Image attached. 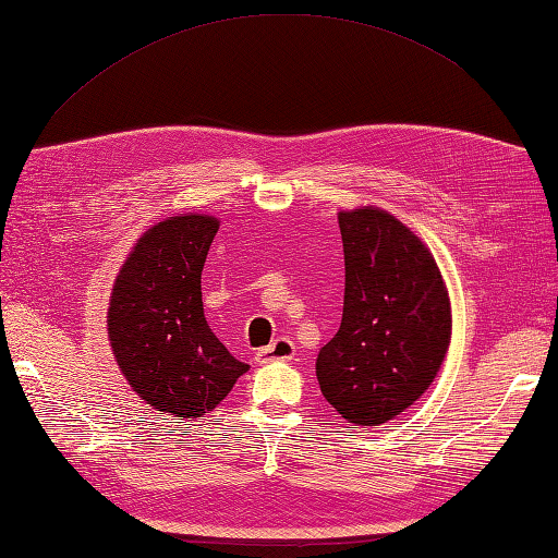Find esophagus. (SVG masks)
<instances>
[{"instance_id":"34e87169","label":"esophagus","mask_w":558,"mask_h":558,"mask_svg":"<svg viewBox=\"0 0 558 558\" xmlns=\"http://www.w3.org/2000/svg\"><path fill=\"white\" fill-rule=\"evenodd\" d=\"M294 352H298V348H294V342L290 338H286V336H280V338L272 340L268 348H260L256 352V362H260V364L278 362V360L280 362H288V360L294 357Z\"/></svg>"}]
</instances>
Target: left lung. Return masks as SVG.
Wrapping results in <instances>:
<instances>
[{
    "mask_svg": "<svg viewBox=\"0 0 558 558\" xmlns=\"http://www.w3.org/2000/svg\"><path fill=\"white\" fill-rule=\"evenodd\" d=\"M345 298L338 333L318 350L324 398L354 426L408 410L441 369L450 302L429 248L378 208L338 213Z\"/></svg>",
    "mask_w": 558,
    "mask_h": 558,
    "instance_id": "8db88e82",
    "label": "left lung"
}]
</instances>
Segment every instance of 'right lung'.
Returning a JSON list of instances; mask_svg holds the SVG:
<instances>
[{
  "label": "right lung",
  "mask_w": 558,
  "mask_h": 558,
  "mask_svg": "<svg viewBox=\"0 0 558 558\" xmlns=\"http://www.w3.org/2000/svg\"><path fill=\"white\" fill-rule=\"evenodd\" d=\"M218 220L174 216L141 236L117 276L108 330L112 352L138 398L174 417H201L230 393L248 364L213 333L201 270Z\"/></svg>",
  "instance_id": "add662e5"
}]
</instances>
